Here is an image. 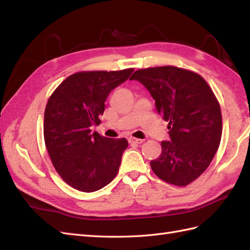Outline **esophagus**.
I'll list each match as a JSON object with an SVG mask.
<instances>
[{"label": "esophagus", "instance_id": "esophagus-1", "mask_svg": "<svg viewBox=\"0 0 250 250\" xmlns=\"http://www.w3.org/2000/svg\"><path fill=\"white\" fill-rule=\"evenodd\" d=\"M129 142L131 143V144H142V143L144 142V140L136 139V137H130V139H129Z\"/></svg>", "mask_w": 250, "mask_h": 250}]
</instances>
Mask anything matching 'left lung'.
Masks as SVG:
<instances>
[{
	"instance_id": "left-lung-1",
	"label": "left lung",
	"mask_w": 250,
	"mask_h": 250,
	"mask_svg": "<svg viewBox=\"0 0 250 250\" xmlns=\"http://www.w3.org/2000/svg\"><path fill=\"white\" fill-rule=\"evenodd\" d=\"M131 81L144 84L156 101L158 114L168 122L171 141L150 167L157 176L175 186H187L208 167L221 140L218 100L199 74L172 65L142 68Z\"/></svg>"
}]
</instances>
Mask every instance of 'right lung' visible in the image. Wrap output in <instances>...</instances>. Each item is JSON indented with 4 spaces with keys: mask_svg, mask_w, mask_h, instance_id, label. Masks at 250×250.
I'll return each instance as SVG.
<instances>
[{
    "mask_svg": "<svg viewBox=\"0 0 250 250\" xmlns=\"http://www.w3.org/2000/svg\"><path fill=\"white\" fill-rule=\"evenodd\" d=\"M133 71L78 72L50 95L44 115L45 144L56 171L74 189L93 192L118 173L128 141L92 133L91 126L100 125L109 92Z\"/></svg>",
    "mask_w": 250,
    "mask_h": 250,
    "instance_id": "right-lung-1",
    "label": "right lung"
}]
</instances>
